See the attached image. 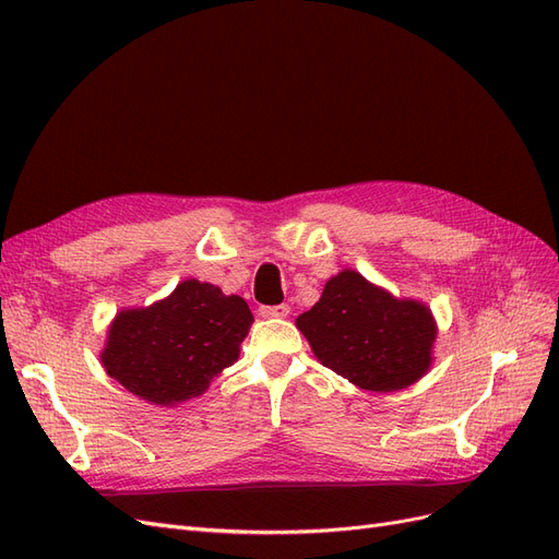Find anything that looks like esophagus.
Masks as SVG:
<instances>
[{
    "label": "esophagus",
    "instance_id": "1",
    "mask_svg": "<svg viewBox=\"0 0 559 559\" xmlns=\"http://www.w3.org/2000/svg\"><path fill=\"white\" fill-rule=\"evenodd\" d=\"M289 312H292L289 306H263V308H259V314L263 319H282V317H286Z\"/></svg>",
    "mask_w": 559,
    "mask_h": 559
}]
</instances>
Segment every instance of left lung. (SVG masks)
I'll list each match as a JSON object with an SVG mask.
<instances>
[{
    "label": "left lung",
    "mask_w": 559,
    "mask_h": 559,
    "mask_svg": "<svg viewBox=\"0 0 559 559\" xmlns=\"http://www.w3.org/2000/svg\"><path fill=\"white\" fill-rule=\"evenodd\" d=\"M296 326L321 366L368 392H396L425 378L438 333L429 306L396 298L357 270L333 275Z\"/></svg>",
    "instance_id": "obj_1"
}]
</instances>
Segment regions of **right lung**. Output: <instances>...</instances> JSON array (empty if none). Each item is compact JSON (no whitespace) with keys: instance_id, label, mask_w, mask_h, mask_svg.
<instances>
[{"instance_id":"obj_1","label":"right lung","mask_w":559,"mask_h":559,"mask_svg":"<svg viewBox=\"0 0 559 559\" xmlns=\"http://www.w3.org/2000/svg\"><path fill=\"white\" fill-rule=\"evenodd\" d=\"M251 321L245 298L183 280L163 300L116 312L99 361L130 394L175 408L238 361Z\"/></svg>"}]
</instances>
